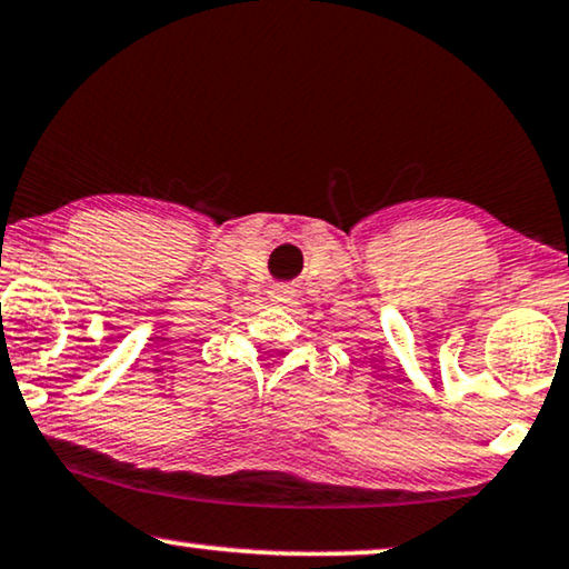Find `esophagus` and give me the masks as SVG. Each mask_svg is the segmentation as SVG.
Here are the masks:
<instances>
[{
    "instance_id": "1",
    "label": "esophagus",
    "mask_w": 569,
    "mask_h": 569,
    "mask_svg": "<svg viewBox=\"0 0 569 569\" xmlns=\"http://www.w3.org/2000/svg\"><path fill=\"white\" fill-rule=\"evenodd\" d=\"M270 301L273 303H293L296 301V288L291 283H276L268 291Z\"/></svg>"
}]
</instances>
